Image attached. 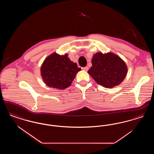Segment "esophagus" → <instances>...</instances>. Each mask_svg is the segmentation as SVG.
Returning <instances> with one entry per match:
<instances>
[{
  "instance_id": "1",
  "label": "esophagus",
  "mask_w": 154,
  "mask_h": 154,
  "mask_svg": "<svg viewBox=\"0 0 154 154\" xmlns=\"http://www.w3.org/2000/svg\"><path fill=\"white\" fill-rule=\"evenodd\" d=\"M88 69H89V68H88V66H85V67H83V70L85 71H88Z\"/></svg>"
}]
</instances>
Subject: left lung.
Here are the masks:
<instances>
[{
	"label": "left lung",
	"mask_w": 154,
	"mask_h": 154,
	"mask_svg": "<svg viewBox=\"0 0 154 154\" xmlns=\"http://www.w3.org/2000/svg\"><path fill=\"white\" fill-rule=\"evenodd\" d=\"M92 63L88 74L97 83L105 88H113L119 85L128 72L124 61L111 52L105 54L96 53L92 59Z\"/></svg>",
	"instance_id": "1"
}]
</instances>
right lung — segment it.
<instances>
[{
  "label": "right lung",
  "instance_id": "add662e5",
  "mask_svg": "<svg viewBox=\"0 0 154 154\" xmlns=\"http://www.w3.org/2000/svg\"><path fill=\"white\" fill-rule=\"evenodd\" d=\"M81 70L68 55H60L54 52L44 60L41 74L45 84L53 88L64 89L69 87L76 74Z\"/></svg>",
  "mask_w": 154,
  "mask_h": 154
}]
</instances>
